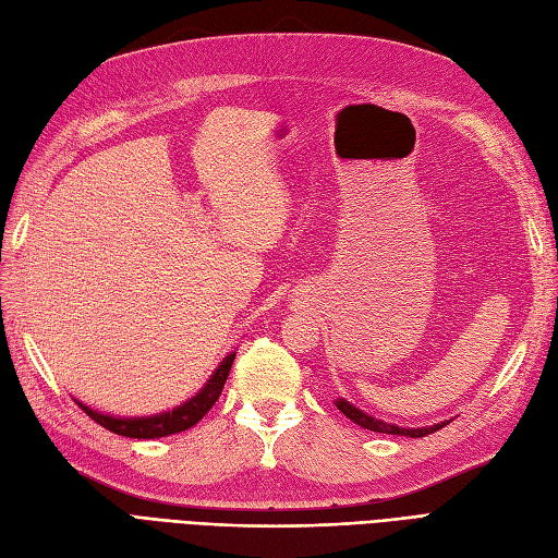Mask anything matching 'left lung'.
I'll return each mask as SVG.
<instances>
[{
    "instance_id": "8db88e82",
    "label": "left lung",
    "mask_w": 558,
    "mask_h": 558,
    "mask_svg": "<svg viewBox=\"0 0 558 558\" xmlns=\"http://www.w3.org/2000/svg\"><path fill=\"white\" fill-rule=\"evenodd\" d=\"M336 405L338 411L348 415L352 423H356L359 427L364 429H371V432H380V434H397V436H411V439H420V436H427V434H434L439 432L441 427H446L448 423H434V425H427V427H399V425H391V423H385V420H378L373 417L368 413H364L361 409H356L354 403H350L348 399H336Z\"/></svg>"
}]
</instances>
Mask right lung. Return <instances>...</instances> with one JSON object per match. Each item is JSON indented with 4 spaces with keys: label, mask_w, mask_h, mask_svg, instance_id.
<instances>
[{
    "label": "right lung",
    "mask_w": 558,
    "mask_h": 558,
    "mask_svg": "<svg viewBox=\"0 0 558 558\" xmlns=\"http://www.w3.org/2000/svg\"><path fill=\"white\" fill-rule=\"evenodd\" d=\"M234 356H236V352H230L228 356H225L197 395L187 399L185 403L175 405L173 411H167V413L141 415V417H119V415L88 409V405L82 403L80 399H74V401H77L80 409L86 415H92L96 423L102 425L105 429L129 436V439H159V436H169V434H178V432H185V429L194 427L210 411V405H214L220 397L225 380H228Z\"/></svg>",
    "instance_id": "right-lung-1"
}]
</instances>
